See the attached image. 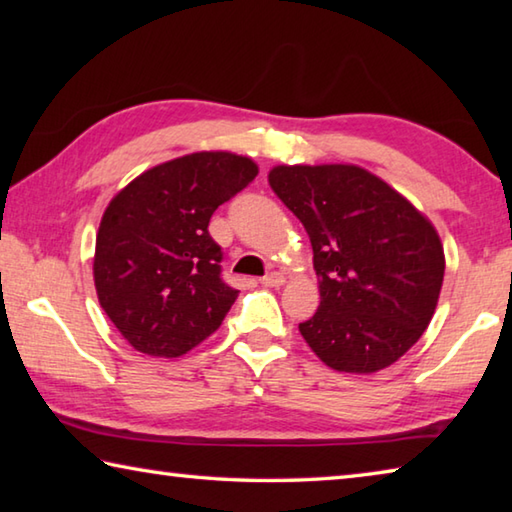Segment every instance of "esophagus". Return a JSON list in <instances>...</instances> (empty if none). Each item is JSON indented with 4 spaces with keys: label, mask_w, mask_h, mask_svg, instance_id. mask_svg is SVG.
<instances>
[{
    "label": "esophagus",
    "mask_w": 512,
    "mask_h": 512,
    "mask_svg": "<svg viewBox=\"0 0 512 512\" xmlns=\"http://www.w3.org/2000/svg\"><path fill=\"white\" fill-rule=\"evenodd\" d=\"M284 282H287V280H284L282 273H268L266 277H262L264 287H282Z\"/></svg>",
    "instance_id": "34e87169"
}]
</instances>
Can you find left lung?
Listing matches in <instances>:
<instances>
[{
	"mask_svg": "<svg viewBox=\"0 0 512 512\" xmlns=\"http://www.w3.org/2000/svg\"><path fill=\"white\" fill-rule=\"evenodd\" d=\"M268 185L314 248L320 305L300 334L316 357L354 375L404 357L443 289L445 250L433 223L357 164H277Z\"/></svg>",
	"mask_w": 512,
	"mask_h": 512,
	"instance_id": "1",
	"label": "left lung"
}]
</instances>
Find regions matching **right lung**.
<instances>
[{"mask_svg":"<svg viewBox=\"0 0 512 512\" xmlns=\"http://www.w3.org/2000/svg\"><path fill=\"white\" fill-rule=\"evenodd\" d=\"M259 173L230 151L155 164L112 196L94 248L101 309L137 352L176 359L223 323L239 291L221 280L207 232L216 207Z\"/></svg>","mask_w":512,"mask_h":512,"instance_id":"add662e5","label":"right lung"}]
</instances>
